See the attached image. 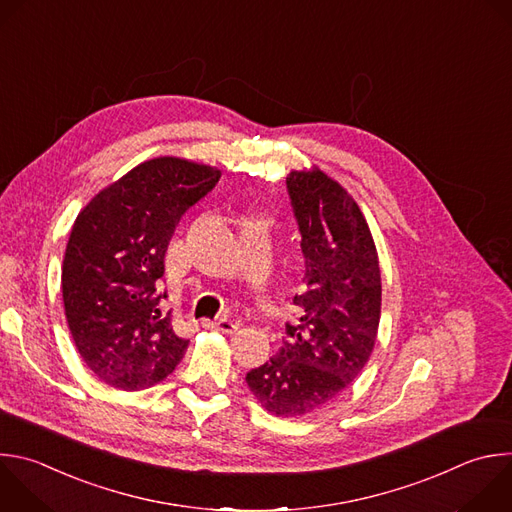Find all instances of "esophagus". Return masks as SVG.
Listing matches in <instances>:
<instances>
[{"mask_svg": "<svg viewBox=\"0 0 512 512\" xmlns=\"http://www.w3.org/2000/svg\"><path fill=\"white\" fill-rule=\"evenodd\" d=\"M203 327H207V329H217V331H221V333H225V335H231V333H235V331L239 329L237 323H233V321H229V319L203 321Z\"/></svg>", "mask_w": 512, "mask_h": 512, "instance_id": "34e87169", "label": "esophagus"}]
</instances>
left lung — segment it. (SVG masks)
Listing matches in <instances>:
<instances>
[{
	"mask_svg": "<svg viewBox=\"0 0 512 512\" xmlns=\"http://www.w3.org/2000/svg\"><path fill=\"white\" fill-rule=\"evenodd\" d=\"M287 191L301 231L305 277L283 348L245 378L279 418H299L342 394L368 364L382 313L380 261L354 197L319 166L291 170Z\"/></svg>",
	"mask_w": 512,
	"mask_h": 512,
	"instance_id": "obj_1",
	"label": "left lung"
}]
</instances>
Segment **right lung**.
<instances>
[{"mask_svg": "<svg viewBox=\"0 0 512 512\" xmlns=\"http://www.w3.org/2000/svg\"><path fill=\"white\" fill-rule=\"evenodd\" d=\"M221 179L211 164L181 156L140 162L78 213L62 263V297L78 354L116 390L162 382L189 339L158 309L156 281L181 217Z\"/></svg>", "mask_w": 512, "mask_h": 512, "instance_id": "right-lung-1", "label": "right lung"}]
</instances>
